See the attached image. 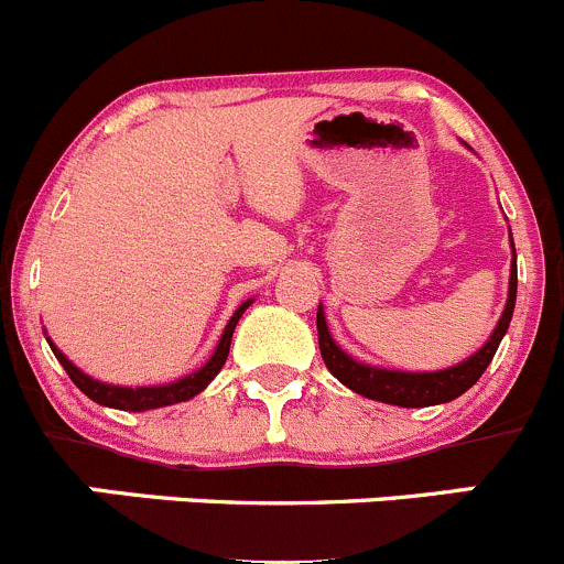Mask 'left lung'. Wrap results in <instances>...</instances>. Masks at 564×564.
<instances>
[{
  "mask_svg": "<svg viewBox=\"0 0 564 564\" xmlns=\"http://www.w3.org/2000/svg\"><path fill=\"white\" fill-rule=\"evenodd\" d=\"M512 245V234H510ZM516 292H518V264H516V245H512V264H510V292H507L505 311H501L499 322H496L494 333L488 341L468 355L460 364L449 366V369L438 371H399V369H382V366L364 364V360L352 358L344 352L330 336L325 322V311L322 305L316 308V333H319V352L330 375L338 382L349 388V391L360 393L375 402L397 404V408H430V404H444L466 393L474 382L482 377L494 360L496 349H499L501 338H505L507 327H510L512 311H516Z\"/></svg>",
  "mask_w": 564,
  "mask_h": 564,
  "instance_id": "left-lung-1",
  "label": "left lung"
}]
</instances>
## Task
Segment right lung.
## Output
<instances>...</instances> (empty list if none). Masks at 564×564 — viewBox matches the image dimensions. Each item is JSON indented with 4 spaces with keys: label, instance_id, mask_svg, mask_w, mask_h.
Segmentation results:
<instances>
[{
    "label": "right lung",
    "instance_id": "1",
    "mask_svg": "<svg viewBox=\"0 0 564 564\" xmlns=\"http://www.w3.org/2000/svg\"><path fill=\"white\" fill-rule=\"evenodd\" d=\"M253 303V300H245L242 305H239L237 311H234V316L228 319L226 330H223L220 341H217L215 352H212V358L206 360L200 369L189 371L187 377H178V380L173 382H162V386H137V388H129V386H112V382H101V380H93L90 375H85V371L79 369V366L70 364L68 358H65L63 349L57 347V344L52 341V338L46 336L48 347H52L54 358L63 364V369L68 371V377L74 380V386L79 388L82 393H87V397L93 399V402L104 404V408H115V410H131V413H143V410H154V408H167V404H178V402H187V399L198 397L200 391H204L206 386H209L212 380L217 377V371L226 366V358H228V349H231V338H234V327H237V322L242 319V314L248 311V305Z\"/></svg>",
    "mask_w": 564,
    "mask_h": 564
}]
</instances>
